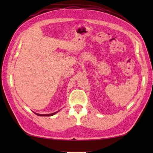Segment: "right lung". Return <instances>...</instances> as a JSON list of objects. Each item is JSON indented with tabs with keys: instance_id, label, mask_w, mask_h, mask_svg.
Returning <instances> with one entry per match:
<instances>
[{
	"instance_id": "obj_1",
	"label": "right lung",
	"mask_w": 153,
	"mask_h": 153,
	"mask_svg": "<svg viewBox=\"0 0 153 153\" xmlns=\"http://www.w3.org/2000/svg\"><path fill=\"white\" fill-rule=\"evenodd\" d=\"M59 111H60V110H58V111H57V112H55L52 113V114H37V113H35V112H34V113H35L36 115L39 116H53V115H54V114H56L58 112H59Z\"/></svg>"
}]
</instances>
